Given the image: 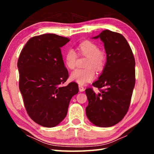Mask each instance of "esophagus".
Listing matches in <instances>:
<instances>
[{"instance_id": "esophagus-1", "label": "esophagus", "mask_w": 154, "mask_h": 154, "mask_svg": "<svg viewBox=\"0 0 154 154\" xmlns=\"http://www.w3.org/2000/svg\"><path fill=\"white\" fill-rule=\"evenodd\" d=\"M79 89L80 92H83V91H85V88L81 85H79Z\"/></svg>"}]
</instances>
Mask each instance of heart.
Segmentation results:
<instances>
[{
    "label": "heart",
    "mask_w": 154,
    "mask_h": 154,
    "mask_svg": "<svg viewBox=\"0 0 154 154\" xmlns=\"http://www.w3.org/2000/svg\"><path fill=\"white\" fill-rule=\"evenodd\" d=\"M79 54L87 57L85 69H77L71 73L70 78L79 85H85L91 82L95 77L96 72L102 71L106 61L105 52L100 50L96 43L89 40L81 42L78 45ZM78 55L73 49H69L64 56L65 64L70 69L76 67Z\"/></svg>",
    "instance_id": "obj_1"
}]
</instances>
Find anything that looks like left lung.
<instances>
[{
  "instance_id": "left-lung-1",
  "label": "left lung",
  "mask_w": 154,
  "mask_h": 154,
  "mask_svg": "<svg viewBox=\"0 0 154 154\" xmlns=\"http://www.w3.org/2000/svg\"><path fill=\"white\" fill-rule=\"evenodd\" d=\"M104 43L106 63L99 79L92 85L99 89L85 90L89 101L86 114L94 125L110 127L122 120L128 110L135 85V60L126 38L109 30L93 37Z\"/></svg>"
}]
</instances>
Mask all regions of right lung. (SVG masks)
<instances>
[{"label":"right lung","mask_w":154,"mask_h":154,"mask_svg":"<svg viewBox=\"0 0 154 154\" xmlns=\"http://www.w3.org/2000/svg\"><path fill=\"white\" fill-rule=\"evenodd\" d=\"M69 39L54 34L31 38L18 60L19 89L25 109L32 120L51 128L66 116L71 98L79 92L75 82L62 87L67 81L61 48Z\"/></svg>","instance_id":"obj_1"}]
</instances>
